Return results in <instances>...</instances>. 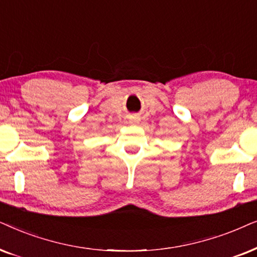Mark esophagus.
Wrapping results in <instances>:
<instances>
[{
  "label": "esophagus",
  "instance_id": "34e87169",
  "mask_svg": "<svg viewBox=\"0 0 257 257\" xmlns=\"http://www.w3.org/2000/svg\"><path fill=\"white\" fill-rule=\"evenodd\" d=\"M129 119H131L132 122H139L140 121V117H139V116H131V117H129Z\"/></svg>",
  "mask_w": 257,
  "mask_h": 257
}]
</instances>
